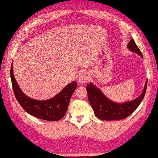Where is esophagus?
<instances>
[{
    "instance_id": "1",
    "label": "esophagus",
    "mask_w": 158,
    "mask_h": 158,
    "mask_svg": "<svg viewBox=\"0 0 158 158\" xmlns=\"http://www.w3.org/2000/svg\"><path fill=\"white\" fill-rule=\"evenodd\" d=\"M89 79V74L87 71H82L78 75V81L80 83H85Z\"/></svg>"
}]
</instances>
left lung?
I'll return each mask as SVG.
<instances>
[{
	"label": "left lung",
	"mask_w": 158,
	"mask_h": 158,
	"mask_svg": "<svg viewBox=\"0 0 158 158\" xmlns=\"http://www.w3.org/2000/svg\"><path fill=\"white\" fill-rule=\"evenodd\" d=\"M127 47L130 51L137 53L143 58L142 52L133 39L130 40L127 44ZM147 87V81L145 83L144 90L140 96L132 101L123 103L115 102L109 100L104 95L100 89L91 82L87 85V91L89 101L97 118L100 120L111 121L123 120L131 114L144 99Z\"/></svg>",
	"instance_id": "1"
}]
</instances>
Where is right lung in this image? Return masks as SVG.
<instances>
[{
    "instance_id": "add662e5",
    "label": "right lung",
    "mask_w": 158,
    "mask_h": 158,
    "mask_svg": "<svg viewBox=\"0 0 158 158\" xmlns=\"http://www.w3.org/2000/svg\"><path fill=\"white\" fill-rule=\"evenodd\" d=\"M10 76L15 97L25 111L34 117L48 121H58L66 114L71 97L77 87L76 81L68 84L62 90L49 100H38L23 93L16 82L11 63Z\"/></svg>"
}]
</instances>
